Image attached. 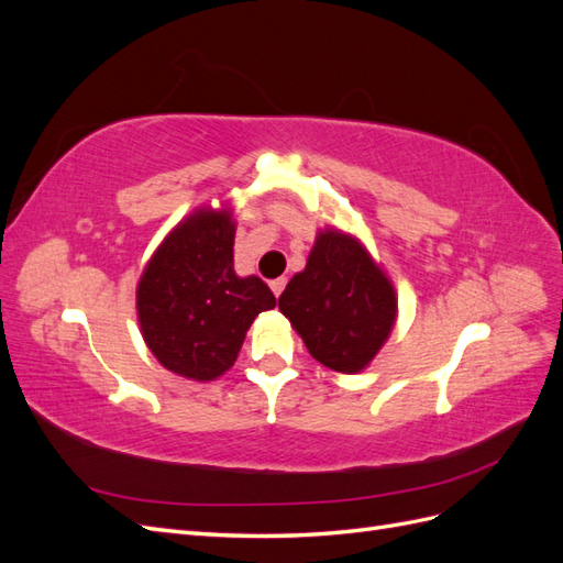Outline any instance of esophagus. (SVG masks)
Listing matches in <instances>:
<instances>
[{
  "label": "esophagus",
  "instance_id": "obj_1",
  "mask_svg": "<svg viewBox=\"0 0 563 563\" xmlns=\"http://www.w3.org/2000/svg\"><path fill=\"white\" fill-rule=\"evenodd\" d=\"M269 288H272V294H275L277 298L282 296V291L286 288V279L282 277V279H275V282H269Z\"/></svg>",
  "mask_w": 563,
  "mask_h": 563
}]
</instances>
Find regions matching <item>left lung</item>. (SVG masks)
<instances>
[{
	"label": "left lung",
	"instance_id": "8db88e82",
	"mask_svg": "<svg viewBox=\"0 0 563 563\" xmlns=\"http://www.w3.org/2000/svg\"><path fill=\"white\" fill-rule=\"evenodd\" d=\"M279 310L323 366L356 373L385 345L397 294L360 240L319 230L308 265L286 284Z\"/></svg>",
	"mask_w": 563,
	"mask_h": 563
}]
</instances>
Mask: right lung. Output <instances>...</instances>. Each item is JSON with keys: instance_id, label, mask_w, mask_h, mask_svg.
I'll list each match as a JSON object with an SVG mask.
<instances>
[{"instance_id": "add662e5", "label": "right lung", "mask_w": 563, "mask_h": 563, "mask_svg": "<svg viewBox=\"0 0 563 563\" xmlns=\"http://www.w3.org/2000/svg\"><path fill=\"white\" fill-rule=\"evenodd\" d=\"M230 209H197L145 265L135 310L157 362L190 380H216L236 362L253 319L277 305L261 277L234 272Z\"/></svg>"}]
</instances>
